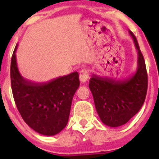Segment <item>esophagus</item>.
<instances>
[{
	"instance_id": "esophagus-1",
	"label": "esophagus",
	"mask_w": 159,
	"mask_h": 159,
	"mask_svg": "<svg viewBox=\"0 0 159 159\" xmlns=\"http://www.w3.org/2000/svg\"><path fill=\"white\" fill-rule=\"evenodd\" d=\"M79 74H80V76H79L80 81H81V83H85V82L88 80V78H89V72L88 71H87V69H82V70L80 71Z\"/></svg>"
}]
</instances>
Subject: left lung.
<instances>
[{"label":"left lung","instance_id":"8db88e82","mask_svg":"<svg viewBox=\"0 0 159 159\" xmlns=\"http://www.w3.org/2000/svg\"><path fill=\"white\" fill-rule=\"evenodd\" d=\"M129 34L138 51L135 73L123 80L93 75L89 83L100 120L110 127H119L128 123L140 111L147 96L148 78L145 61L136 37L130 30Z\"/></svg>","mask_w":159,"mask_h":159}]
</instances>
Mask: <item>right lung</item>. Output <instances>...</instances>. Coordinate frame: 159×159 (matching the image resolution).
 Returning <instances> with one entry per match:
<instances>
[{
    "instance_id": "add662e5",
    "label": "right lung",
    "mask_w": 159,
    "mask_h": 159,
    "mask_svg": "<svg viewBox=\"0 0 159 159\" xmlns=\"http://www.w3.org/2000/svg\"><path fill=\"white\" fill-rule=\"evenodd\" d=\"M11 58L10 78L15 102L24 121L39 134L53 136L68 123L75 93L80 84L74 72L43 83L25 79L20 74L16 52Z\"/></svg>"
}]
</instances>
